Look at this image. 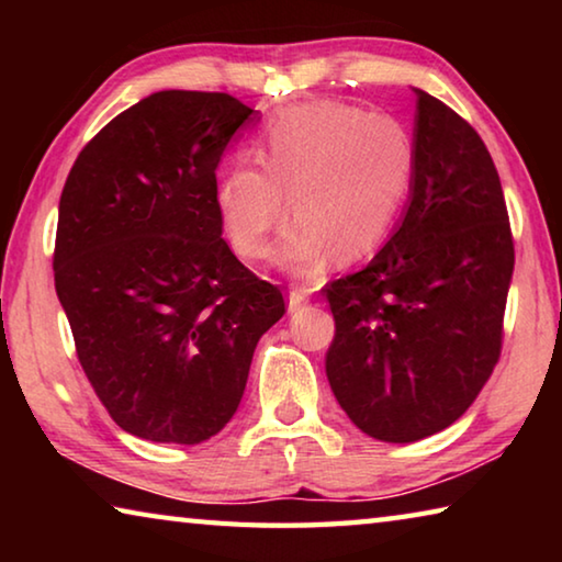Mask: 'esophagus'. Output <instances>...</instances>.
<instances>
[{"label": "esophagus", "instance_id": "esophagus-1", "mask_svg": "<svg viewBox=\"0 0 562 562\" xmlns=\"http://www.w3.org/2000/svg\"><path fill=\"white\" fill-rule=\"evenodd\" d=\"M310 302V290H304V288H294L292 292H290V297H288V310L290 312H297L300 307H304V304Z\"/></svg>", "mask_w": 562, "mask_h": 562}]
</instances>
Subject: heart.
<instances>
[{"mask_svg": "<svg viewBox=\"0 0 562 562\" xmlns=\"http://www.w3.org/2000/svg\"><path fill=\"white\" fill-rule=\"evenodd\" d=\"M260 162L237 160L217 178L215 207L227 240L243 258H260L292 207L297 221L274 260L317 274L331 252L357 260L384 243L412 186L414 144L386 113L310 101L270 121Z\"/></svg>", "mask_w": 562, "mask_h": 562, "instance_id": "heart-1", "label": "heart"}]
</instances>
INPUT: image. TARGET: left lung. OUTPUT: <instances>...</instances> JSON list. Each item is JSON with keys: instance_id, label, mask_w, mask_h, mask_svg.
Here are the masks:
<instances>
[{"instance_id": "8db88e82", "label": "left lung", "mask_w": 562, "mask_h": 562, "mask_svg": "<svg viewBox=\"0 0 562 562\" xmlns=\"http://www.w3.org/2000/svg\"><path fill=\"white\" fill-rule=\"evenodd\" d=\"M416 91L402 223L364 270L329 282L327 379L367 436L412 443L463 416L501 357L513 235L498 170L469 121Z\"/></svg>"}]
</instances>
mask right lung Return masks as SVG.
<instances>
[{
  "instance_id": "obj_1",
  "label": "right lung",
  "mask_w": 562,
  "mask_h": 562,
  "mask_svg": "<svg viewBox=\"0 0 562 562\" xmlns=\"http://www.w3.org/2000/svg\"><path fill=\"white\" fill-rule=\"evenodd\" d=\"M255 116L231 93H150L83 146L61 190L56 294L93 392L138 439L193 446L221 431L284 315L215 207V168Z\"/></svg>"
}]
</instances>
